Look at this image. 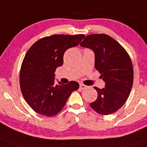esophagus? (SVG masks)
<instances>
[{
  "label": "esophagus",
  "instance_id": "esophagus-1",
  "mask_svg": "<svg viewBox=\"0 0 147 147\" xmlns=\"http://www.w3.org/2000/svg\"><path fill=\"white\" fill-rule=\"evenodd\" d=\"M87 88V86H85V85L81 84L80 85V88L81 90H84V89H86V88Z\"/></svg>",
  "mask_w": 147,
  "mask_h": 147
}]
</instances>
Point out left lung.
<instances>
[{
	"label": "left lung",
	"instance_id": "obj_1",
	"mask_svg": "<svg viewBox=\"0 0 147 147\" xmlns=\"http://www.w3.org/2000/svg\"><path fill=\"white\" fill-rule=\"evenodd\" d=\"M80 46L93 51L95 69L105 82L103 88L94 87L98 96L90 106L100 115H111L123 106L131 90L134 70L129 54L105 34L86 36Z\"/></svg>",
	"mask_w": 147,
	"mask_h": 147
}]
</instances>
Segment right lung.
Returning <instances> with one entry per match:
<instances>
[{
    "label": "right lung",
    "mask_w": 147,
    "mask_h": 147,
    "mask_svg": "<svg viewBox=\"0 0 147 147\" xmlns=\"http://www.w3.org/2000/svg\"><path fill=\"white\" fill-rule=\"evenodd\" d=\"M84 35H54L39 39L25 55L20 74L22 93L34 111L46 117L57 115L71 93L79 88L76 81L55 83V71L63 64L67 50L78 46Z\"/></svg>",
    "instance_id": "right-lung-1"
}]
</instances>
